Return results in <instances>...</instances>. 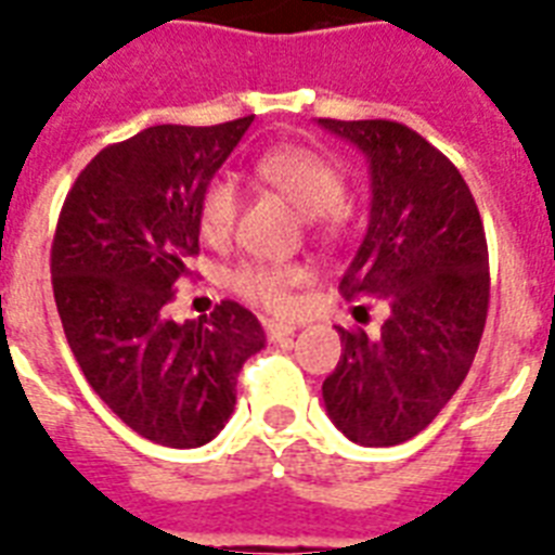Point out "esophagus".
Segmentation results:
<instances>
[{"label":"esophagus","mask_w":555,"mask_h":555,"mask_svg":"<svg viewBox=\"0 0 555 555\" xmlns=\"http://www.w3.org/2000/svg\"><path fill=\"white\" fill-rule=\"evenodd\" d=\"M261 325H264V334H268L270 343H282V339H287L296 331L294 325H285V322L276 320H261Z\"/></svg>","instance_id":"obj_1"}]
</instances>
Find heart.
<instances>
[{
  "label": "heart",
  "instance_id": "b5f03b06",
  "mask_svg": "<svg viewBox=\"0 0 555 555\" xmlns=\"http://www.w3.org/2000/svg\"><path fill=\"white\" fill-rule=\"evenodd\" d=\"M253 176L313 218L320 230H334L346 212V172L337 160L308 146H276L253 160ZM242 209V192L224 176L209 178L198 198V230L207 242H224ZM308 279L299 261H244L230 273V287L268 311H285L291 291Z\"/></svg>",
  "mask_w": 555,
  "mask_h": 555
}]
</instances>
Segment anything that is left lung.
Here are the masks:
<instances>
[{
  "instance_id": "obj_1",
  "label": "left lung",
  "mask_w": 555,
  "mask_h": 555,
  "mask_svg": "<svg viewBox=\"0 0 555 555\" xmlns=\"http://www.w3.org/2000/svg\"><path fill=\"white\" fill-rule=\"evenodd\" d=\"M371 167L365 238L339 282L388 308L377 337L339 328L325 409L360 447H397L429 426L473 365L490 308L481 212L452 160L397 120H331ZM365 308V305H360Z\"/></svg>"
}]
</instances>
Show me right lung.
<instances>
[{
    "mask_svg": "<svg viewBox=\"0 0 555 555\" xmlns=\"http://www.w3.org/2000/svg\"><path fill=\"white\" fill-rule=\"evenodd\" d=\"M150 126L100 150L65 195L51 285L72 354L98 397L141 438L204 447L235 409L244 360L264 348L259 320L224 299L198 322L167 320L198 256V198L250 129Z\"/></svg>",
    "mask_w": 555,
    "mask_h": 555,
    "instance_id": "add662e5",
    "label": "right lung"
}]
</instances>
